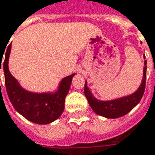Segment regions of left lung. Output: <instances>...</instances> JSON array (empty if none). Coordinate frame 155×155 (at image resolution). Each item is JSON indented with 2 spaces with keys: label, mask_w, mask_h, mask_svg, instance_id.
<instances>
[{
  "label": "left lung",
  "mask_w": 155,
  "mask_h": 155,
  "mask_svg": "<svg viewBox=\"0 0 155 155\" xmlns=\"http://www.w3.org/2000/svg\"><path fill=\"white\" fill-rule=\"evenodd\" d=\"M143 59H145V56H143ZM146 70H147V60H144L143 79H142L141 84L137 89V91L130 95L110 101H101L96 98L90 91V89L87 86V81H85L84 92L88 100L89 105L91 106L94 112L97 115L104 117L106 118H118L128 113L133 108L135 107L139 103L144 93Z\"/></svg>",
  "instance_id": "8db88e82"
}]
</instances>
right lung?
<instances>
[{"label":"right lung","instance_id":"add662e5","mask_svg":"<svg viewBox=\"0 0 155 155\" xmlns=\"http://www.w3.org/2000/svg\"><path fill=\"white\" fill-rule=\"evenodd\" d=\"M12 44L8 45L3 62L5 85L11 102L16 111L25 118L37 124H48L59 118L64 109V101L69 92L72 79L76 74L66 76L59 82L54 91L37 93L21 86L10 73L8 68ZM5 52V51H4ZM1 61H2L1 59ZM0 64V73H1Z\"/></svg>","mask_w":155,"mask_h":155}]
</instances>
